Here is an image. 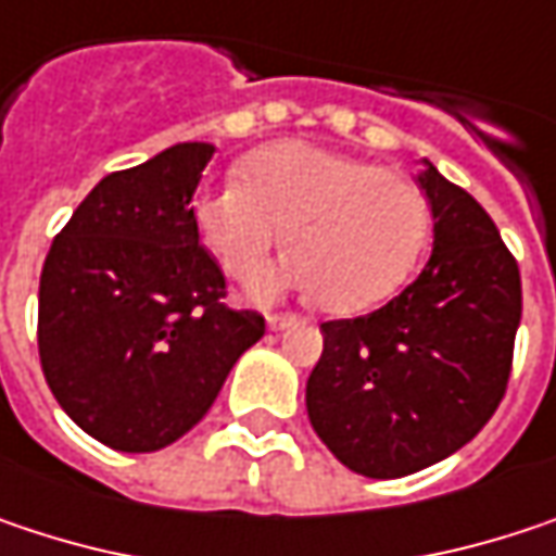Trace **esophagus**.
Here are the masks:
<instances>
[{
	"mask_svg": "<svg viewBox=\"0 0 556 556\" xmlns=\"http://www.w3.org/2000/svg\"><path fill=\"white\" fill-rule=\"evenodd\" d=\"M295 321H299V318H295L292 312H277V315H270V318H267V328H270V330H286L289 325H295Z\"/></svg>",
	"mask_w": 556,
	"mask_h": 556,
	"instance_id": "34e87169",
	"label": "esophagus"
}]
</instances>
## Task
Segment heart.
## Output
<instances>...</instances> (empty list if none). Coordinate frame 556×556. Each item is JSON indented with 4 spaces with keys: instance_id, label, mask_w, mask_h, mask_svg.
<instances>
[{
    "instance_id": "obj_1",
    "label": "heart",
    "mask_w": 556,
    "mask_h": 556,
    "mask_svg": "<svg viewBox=\"0 0 556 556\" xmlns=\"http://www.w3.org/2000/svg\"><path fill=\"white\" fill-rule=\"evenodd\" d=\"M193 223L228 277H251L282 241L292 254L248 282L270 302L286 289L318 292L340 312H366L410 277L429 231L414 180L308 142H277L241 165V184L203 190Z\"/></svg>"
}]
</instances>
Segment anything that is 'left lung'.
I'll return each instance as SVG.
<instances>
[{"label": "left lung", "mask_w": 556, "mask_h": 556, "mask_svg": "<svg viewBox=\"0 0 556 556\" xmlns=\"http://www.w3.org/2000/svg\"><path fill=\"white\" fill-rule=\"evenodd\" d=\"M424 274L379 312L325 321L305 404L350 471L404 478L478 435L506 394L522 321L519 264L478 200L429 162Z\"/></svg>", "instance_id": "obj_1"}]
</instances>
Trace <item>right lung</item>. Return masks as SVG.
<instances>
[{
	"instance_id": "obj_1",
	"label": "right lung",
	"mask_w": 556,
	"mask_h": 556,
	"mask_svg": "<svg viewBox=\"0 0 556 556\" xmlns=\"http://www.w3.org/2000/svg\"><path fill=\"white\" fill-rule=\"evenodd\" d=\"M210 142H177L94 184L40 270L37 350L60 407L117 452H159L193 429L264 315L226 305L193 193Z\"/></svg>"
}]
</instances>
